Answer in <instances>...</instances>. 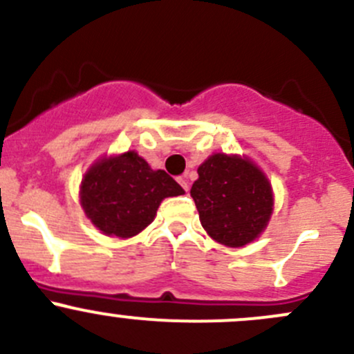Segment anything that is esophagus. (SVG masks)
<instances>
[{
  "label": "esophagus",
  "mask_w": 354,
  "mask_h": 354,
  "mask_svg": "<svg viewBox=\"0 0 354 354\" xmlns=\"http://www.w3.org/2000/svg\"><path fill=\"white\" fill-rule=\"evenodd\" d=\"M178 183L181 185V188H183L185 192H188V178L187 176H180V178H178Z\"/></svg>",
  "instance_id": "34e87169"
}]
</instances>
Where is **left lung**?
<instances>
[{
	"label": "left lung",
	"mask_w": 354,
	"mask_h": 354,
	"mask_svg": "<svg viewBox=\"0 0 354 354\" xmlns=\"http://www.w3.org/2000/svg\"><path fill=\"white\" fill-rule=\"evenodd\" d=\"M190 195L207 233L226 246L255 240L272 214L269 181L259 167L238 156H210L198 167Z\"/></svg>",
	"instance_id": "obj_1"
}]
</instances>
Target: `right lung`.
Here are the masks:
<instances>
[{
	"mask_svg": "<svg viewBox=\"0 0 354 354\" xmlns=\"http://www.w3.org/2000/svg\"><path fill=\"white\" fill-rule=\"evenodd\" d=\"M185 190L162 169H151L130 151L95 162L82 180L80 200L95 227L108 236L130 238L154 221L166 197Z\"/></svg>",
	"mask_w": 354,
	"mask_h": 354,
	"instance_id": "right-lung-1",
	"label": "right lung"
}]
</instances>
